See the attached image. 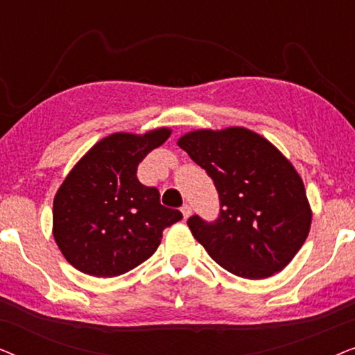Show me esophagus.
Returning a JSON list of instances; mask_svg holds the SVG:
<instances>
[{"instance_id": "1", "label": "esophagus", "mask_w": 355, "mask_h": 355, "mask_svg": "<svg viewBox=\"0 0 355 355\" xmlns=\"http://www.w3.org/2000/svg\"><path fill=\"white\" fill-rule=\"evenodd\" d=\"M181 211H182V216H184V220H187L189 216L192 215V207L191 205H182V208H181Z\"/></svg>"}]
</instances>
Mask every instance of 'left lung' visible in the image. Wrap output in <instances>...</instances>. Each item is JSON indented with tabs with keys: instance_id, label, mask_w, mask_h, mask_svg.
I'll use <instances>...</instances> for the list:
<instances>
[{
	"instance_id": "1",
	"label": "left lung",
	"mask_w": 355,
	"mask_h": 355,
	"mask_svg": "<svg viewBox=\"0 0 355 355\" xmlns=\"http://www.w3.org/2000/svg\"><path fill=\"white\" fill-rule=\"evenodd\" d=\"M220 193L221 211L207 223L189 218L192 236L218 265L245 279L284 270L312 225L302 178L270 140L254 130L197 129L179 137Z\"/></svg>"
}]
</instances>
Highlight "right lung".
<instances>
[{
	"mask_svg": "<svg viewBox=\"0 0 355 355\" xmlns=\"http://www.w3.org/2000/svg\"><path fill=\"white\" fill-rule=\"evenodd\" d=\"M171 129L114 132L74 164L53 200V237L82 273L113 278L142 263L164 227L182 218L159 203V192L139 182L137 166L166 142Z\"/></svg>",
	"mask_w": 355,
	"mask_h": 355,
	"instance_id": "1",
	"label": "right lung"
}]
</instances>
